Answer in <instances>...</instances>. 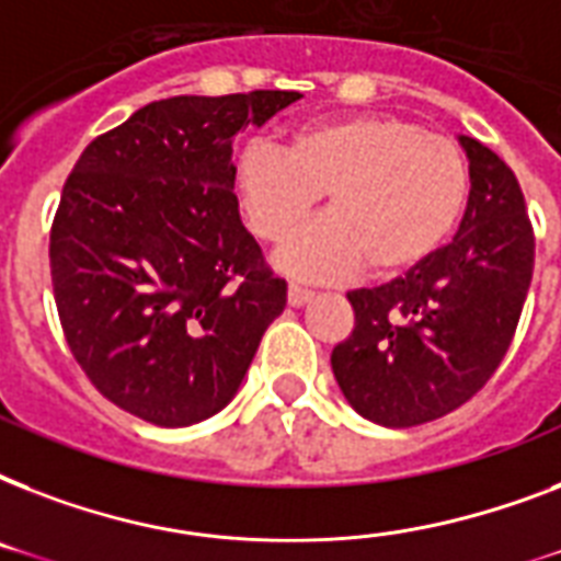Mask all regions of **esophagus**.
<instances>
[{"label":"esophagus","instance_id":"1","mask_svg":"<svg viewBox=\"0 0 561 561\" xmlns=\"http://www.w3.org/2000/svg\"><path fill=\"white\" fill-rule=\"evenodd\" d=\"M314 299V290L302 288V285H288V302L294 308L306 306V302H311Z\"/></svg>","mask_w":561,"mask_h":561}]
</instances>
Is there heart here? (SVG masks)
Returning a JSON list of instances; mask_svg holds the SVG:
<instances>
[{"label":"heart","instance_id":"b5f03b06","mask_svg":"<svg viewBox=\"0 0 561 561\" xmlns=\"http://www.w3.org/2000/svg\"><path fill=\"white\" fill-rule=\"evenodd\" d=\"M232 192L247 227L282 241L323 194L325 215L276 253L294 279L404 276L445 244L469 197V165L451 139L408 118L350 113L317 118L282 148L253 142L232 162Z\"/></svg>","mask_w":561,"mask_h":561}]
</instances>
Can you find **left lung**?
<instances>
[{
	"mask_svg": "<svg viewBox=\"0 0 561 561\" xmlns=\"http://www.w3.org/2000/svg\"><path fill=\"white\" fill-rule=\"evenodd\" d=\"M469 203L451 244L381 288L346 294L355 329L332 373L355 413L413 427L451 413L492 378L530 290L536 238L518 180L495 151L457 139Z\"/></svg>",
	"mask_w": 561,
	"mask_h": 561,
	"instance_id": "1",
	"label": "left lung"
}]
</instances>
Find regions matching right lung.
Listing matches in <instances>:
<instances>
[{
    "mask_svg": "<svg viewBox=\"0 0 561 561\" xmlns=\"http://www.w3.org/2000/svg\"><path fill=\"white\" fill-rule=\"evenodd\" d=\"M297 99L153 101L66 180L48 244L66 343L101 396L151 425L227 408L288 302L238 215L232 139Z\"/></svg>",
    "mask_w": 561,
    "mask_h": 561,
    "instance_id": "1",
    "label": "right lung"
}]
</instances>
